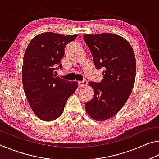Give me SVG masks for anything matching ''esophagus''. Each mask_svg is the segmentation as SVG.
<instances>
[{"instance_id":"obj_1","label":"esophagus","mask_w":159,"mask_h":159,"mask_svg":"<svg viewBox=\"0 0 159 159\" xmlns=\"http://www.w3.org/2000/svg\"><path fill=\"white\" fill-rule=\"evenodd\" d=\"M88 84V81L86 80H83L82 81H80L79 83V85L80 87H85V86L87 85Z\"/></svg>"}]
</instances>
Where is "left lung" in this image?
I'll use <instances>...</instances> for the list:
<instances>
[{"mask_svg":"<svg viewBox=\"0 0 159 159\" xmlns=\"http://www.w3.org/2000/svg\"><path fill=\"white\" fill-rule=\"evenodd\" d=\"M97 69H103L100 82L88 83L95 95L85 103V111L96 120L111 118L124 106L132 93L136 75V60L130 43L116 34L83 36Z\"/></svg>","mask_w":159,"mask_h":159,"instance_id":"1","label":"left lung"}]
</instances>
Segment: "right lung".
<instances>
[{
  "label": "right lung",
  "instance_id": "obj_1",
  "mask_svg": "<svg viewBox=\"0 0 159 159\" xmlns=\"http://www.w3.org/2000/svg\"><path fill=\"white\" fill-rule=\"evenodd\" d=\"M76 37L43 33L31 40L25 51L21 71L24 90L33 111L44 121L60 116L67 99L78 88L77 82L54 74L55 69H62L64 48Z\"/></svg>",
  "mask_w": 159,
  "mask_h": 159
}]
</instances>
